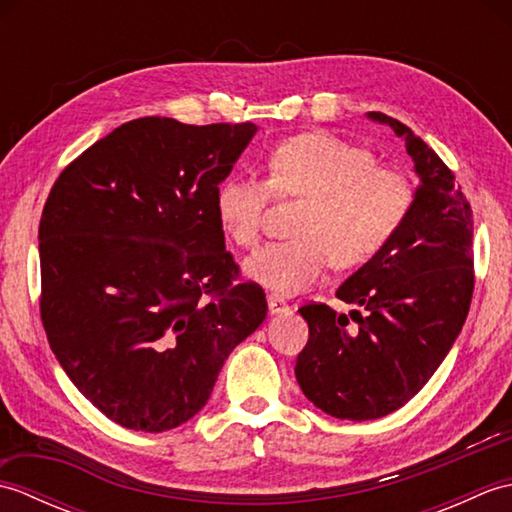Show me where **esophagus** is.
<instances>
[{
  "mask_svg": "<svg viewBox=\"0 0 512 512\" xmlns=\"http://www.w3.org/2000/svg\"><path fill=\"white\" fill-rule=\"evenodd\" d=\"M268 310L273 314H279V312H288L290 306H288L286 299H281L277 295H268Z\"/></svg>",
  "mask_w": 512,
  "mask_h": 512,
  "instance_id": "1",
  "label": "esophagus"
}]
</instances>
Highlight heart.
Returning a JSON list of instances; mask_svg holds the SVG:
<instances>
[{
    "label": "heart",
    "mask_w": 512,
    "mask_h": 512,
    "mask_svg": "<svg viewBox=\"0 0 512 512\" xmlns=\"http://www.w3.org/2000/svg\"><path fill=\"white\" fill-rule=\"evenodd\" d=\"M268 167L270 180L235 173L217 184L215 213L235 244L255 246L273 189L308 200L295 228L299 239L266 244L244 262L246 275L275 295L314 286L332 262H369L394 239L416 200L405 173L376 165L372 151L334 134L290 138L270 154Z\"/></svg>",
    "instance_id": "heart-1"
}]
</instances>
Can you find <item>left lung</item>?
<instances>
[{
	"mask_svg": "<svg viewBox=\"0 0 512 512\" xmlns=\"http://www.w3.org/2000/svg\"><path fill=\"white\" fill-rule=\"evenodd\" d=\"M405 140L420 187L394 239L336 290L356 303L352 328L325 303H306L310 339L297 356V383L321 411L374 420L400 409L440 367L471 308L473 211L453 171L396 118L369 112Z\"/></svg>",
	"mask_w": 512,
	"mask_h": 512,
	"instance_id": "left-lung-1",
	"label": "left lung"
}]
</instances>
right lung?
I'll use <instances>...</instances> for the list:
<instances>
[{"instance_id": "right-lung-1", "label": "right lung", "mask_w": 512, "mask_h": 512, "mask_svg": "<svg viewBox=\"0 0 512 512\" xmlns=\"http://www.w3.org/2000/svg\"><path fill=\"white\" fill-rule=\"evenodd\" d=\"M253 123L116 127L52 184L39 222L41 323L76 389L125 429L180 427L266 319L239 279L215 189Z\"/></svg>"}]
</instances>
